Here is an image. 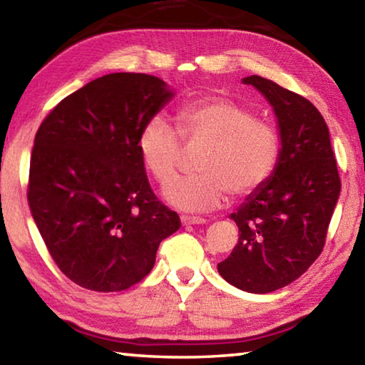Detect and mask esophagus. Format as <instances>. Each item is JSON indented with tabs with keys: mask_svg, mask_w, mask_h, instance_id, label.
<instances>
[{
	"mask_svg": "<svg viewBox=\"0 0 365 365\" xmlns=\"http://www.w3.org/2000/svg\"><path fill=\"white\" fill-rule=\"evenodd\" d=\"M183 225H196V224H205L206 219L200 217V215H182L180 217Z\"/></svg>",
	"mask_w": 365,
	"mask_h": 365,
	"instance_id": "obj_1",
	"label": "esophagus"
}]
</instances>
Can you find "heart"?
<instances>
[{
	"instance_id": "obj_1",
	"label": "heart",
	"mask_w": 365,
	"mask_h": 365,
	"mask_svg": "<svg viewBox=\"0 0 365 365\" xmlns=\"http://www.w3.org/2000/svg\"><path fill=\"white\" fill-rule=\"evenodd\" d=\"M177 128L160 115L141 127L138 151L145 168L159 185L178 174L183 143L202 146L195 177L177 180L165 190V200L183 211H211L227 195L245 197L275 174L282 156V138L275 123L255 117L248 108L224 96L185 101L175 110Z\"/></svg>"
}]
</instances>
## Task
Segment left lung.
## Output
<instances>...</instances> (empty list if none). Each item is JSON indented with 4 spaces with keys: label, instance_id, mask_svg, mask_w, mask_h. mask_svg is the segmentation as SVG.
Segmentation results:
<instances>
[{
    "label": "left lung",
    "instance_id": "1",
    "mask_svg": "<svg viewBox=\"0 0 365 365\" xmlns=\"http://www.w3.org/2000/svg\"><path fill=\"white\" fill-rule=\"evenodd\" d=\"M243 83L256 86L274 108L282 156L274 177L230 215L240 238L217 270L243 292L270 293L320 256L341 180L329 127L311 101L259 76Z\"/></svg>",
    "mask_w": 365,
    "mask_h": 365
}]
</instances>
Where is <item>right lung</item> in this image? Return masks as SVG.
<instances>
[{
  "label": "right lung",
  "mask_w": 365,
  "mask_h": 365,
  "mask_svg": "<svg viewBox=\"0 0 365 365\" xmlns=\"http://www.w3.org/2000/svg\"><path fill=\"white\" fill-rule=\"evenodd\" d=\"M170 98L154 76L108 73L66 96L38 127L30 211L53 261L80 287L137 285L182 225L154 195L138 151L141 127Z\"/></svg>",
  "instance_id": "obj_1"
}]
</instances>
